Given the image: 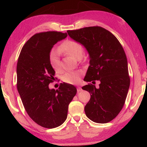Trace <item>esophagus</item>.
Masks as SVG:
<instances>
[{"label":"esophagus","instance_id":"1","mask_svg":"<svg viewBox=\"0 0 147 147\" xmlns=\"http://www.w3.org/2000/svg\"><path fill=\"white\" fill-rule=\"evenodd\" d=\"M82 89L80 87L78 86V88H77V91H78V92H80V91H82Z\"/></svg>","mask_w":147,"mask_h":147}]
</instances>
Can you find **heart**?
Segmentation results:
<instances>
[{"instance_id": "b5f03b06", "label": "heart", "mask_w": 147, "mask_h": 147, "mask_svg": "<svg viewBox=\"0 0 147 147\" xmlns=\"http://www.w3.org/2000/svg\"><path fill=\"white\" fill-rule=\"evenodd\" d=\"M59 53H63L73 57L74 59L78 60L82 58L84 54V49L81 44L74 41L67 40L61 43L59 47ZM49 61L51 65L56 72L60 70L61 64L58 52L56 50H53L49 56ZM82 73L80 71H68L62 76V80L65 82L74 84L78 83L81 78Z\"/></svg>"}]
</instances>
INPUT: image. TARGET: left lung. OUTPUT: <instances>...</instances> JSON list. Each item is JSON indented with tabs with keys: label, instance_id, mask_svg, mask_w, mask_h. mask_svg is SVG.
<instances>
[{
	"label": "left lung",
	"instance_id": "obj_1",
	"mask_svg": "<svg viewBox=\"0 0 147 147\" xmlns=\"http://www.w3.org/2000/svg\"><path fill=\"white\" fill-rule=\"evenodd\" d=\"M69 37L85 47L89 57V66L84 80H98L97 88L86 85L90 100L84 110L94 123H106L116 117L125 102L129 87L128 61L123 47L116 37L100 26L68 30Z\"/></svg>",
	"mask_w": 147,
	"mask_h": 147
}]
</instances>
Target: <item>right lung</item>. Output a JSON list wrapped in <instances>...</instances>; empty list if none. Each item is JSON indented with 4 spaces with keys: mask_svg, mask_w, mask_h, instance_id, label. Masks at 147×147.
I'll return each instance as SVG.
<instances>
[{
    "mask_svg": "<svg viewBox=\"0 0 147 147\" xmlns=\"http://www.w3.org/2000/svg\"><path fill=\"white\" fill-rule=\"evenodd\" d=\"M67 36L58 32L34 35L24 44L17 61V87L22 102L30 117L44 128L64 123L76 94V87L69 84H61L56 90L49 87L56 73L49 61L51 50Z\"/></svg>",
    "mask_w": 147,
    "mask_h": 147,
    "instance_id": "obj_1",
    "label": "right lung"
}]
</instances>
